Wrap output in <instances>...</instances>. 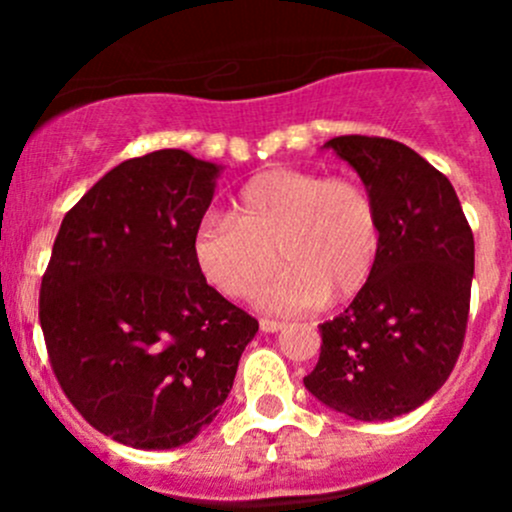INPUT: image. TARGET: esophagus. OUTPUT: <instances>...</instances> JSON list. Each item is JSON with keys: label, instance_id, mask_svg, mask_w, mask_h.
<instances>
[{"label": "esophagus", "instance_id": "esophagus-1", "mask_svg": "<svg viewBox=\"0 0 512 512\" xmlns=\"http://www.w3.org/2000/svg\"><path fill=\"white\" fill-rule=\"evenodd\" d=\"M285 327V324L282 322H277V319H260V329L262 332H280V329Z\"/></svg>", "mask_w": 512, "mask_h": 512}]
</instances>
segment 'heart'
I'll return each instance as SVG.
<instances>
[{"mask_svg": "<svg viewBox=\"0 0 512 512\" xmlns=\"http://www.w3.org/2000/svg\"><path fill=\"white\" fill-rule=\"evenodd\" d=\"M381 210L356 178L270 168L230 200V218L210 213L195 225L190 252L210 287L230 299L260 292L270 312L339 304L369 285L381 252Z\"/></svg>", "mask_w": 512, "mask_h": 512, "instance_id": "1", "label": "heart"}]
</instances>
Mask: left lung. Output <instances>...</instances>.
I'll return each mask as SVG.
<instances>
[{"mask_svg":"<svg viewBox=\"0 0 512 512\" xmlns=\"http://www.w3.org/2000/svg\"><path fill=\"white\" fill-rule=\"evenodd\" d=\"M359 173L381 210L369 285L319 324L322 352L304 386L356 421H389L431 399L456 366L471 309L473 232L451 180L391 138L324 143Z\"/></svg>","mask_w":512,"mask_h":512,"instance_id":"8db88e82","label":"left lung"}]
</instances>
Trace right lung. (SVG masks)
Returning a JSON list of instances; mask_svg holds the SVG:
<instances>
[{
	"label": "right lung",
	"instance_id": "add662e5",
	"mask_svg": "<svg viewBox=\"0 0 512 512\" xmlns=\"http://www.w3.org/2000/svg\"><path fill=\"white\" fill-rule=\"evenodd\" d=\"M220 165L178 148L123 160L64 215L41 277L56 381L96 431L146 451L183 446L218 416L257 319L190 252Z\"/></svg>",
	"mask_w": 512,
	"mask_h": 512
}]
</instances>
